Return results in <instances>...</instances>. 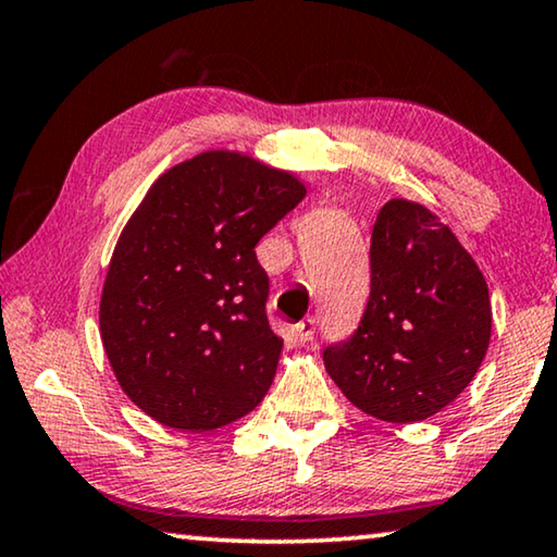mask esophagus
<instances>
[{"instance_id": "1", "label": "esophagus", "mask_w": 557, "mask_h": 557, "mask_svg": "<svg viewBox=\"0 0 557 557\" xmlns=\"http://www.w3.org/2000/svg\"><path fill=\"white\" fill-rule=\"evenodd\" d=\"M294 333H296L298 344H308V341H311L313 333H315V321H313V319H306V321H301V323H296Z\"/></svg>"}]
</instances>
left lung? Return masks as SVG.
Instances as JSON below:
<instances>
[{
  "mask_svg": "<svg viewBox=\"0 0 557 557\" xmlns=\"http://www.w3.org/2000/svg\"><path fill=\"white\" fill-rule=\"evenodd\" d=\"M483 271L450 226L408 199L383 203L371 236V298L356 336L323 350L341 393L408 425L450 406L491 346Z\"/></svg>",
  "mask_w": 557,
  "mask_h": 557,
  "instance_id": "8db88e82",
  "label": "left lung"
}]
</instances>
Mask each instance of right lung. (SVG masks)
<instances>
[{
    "instance_id": "obj_1",
    "label": "right lung",
    "mask_w": 557,
    "mask_h": 557,
    "mask_svg": "<svg viewBox=\"0 0 557 557\" xmlns=\"http://www.w3.org/2000/svg\"><path fill=\"white\" fill-rule=\"evenodd\" d=\"M306 196L290 171L211 149L164 171L119 234L99 333L119 386L153 421L207 433L267 396L281 341L259 238Z\"/></svg>"
}]
</instances>
